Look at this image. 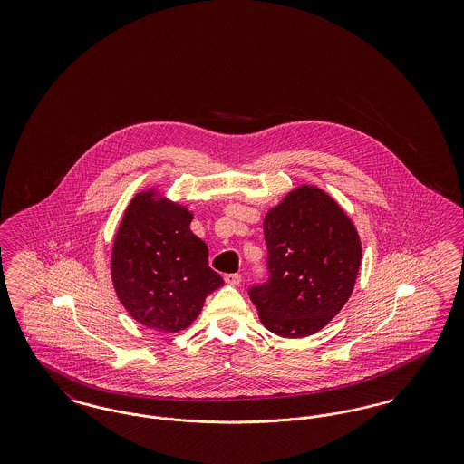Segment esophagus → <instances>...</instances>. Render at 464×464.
I'll return each mask as SVG.
<instances>
[{
    "mask_svg": "<svg viewBox=\"0 0 464 464\" xmlns=\"http://www.w3.org/2000/svg\"><path fill=\"white\" fill-rule=\"evenodd\" d=\"M224 282L229 284V285H240L242 284V276L238 273H233V275H226L224 276Z\"/></svg>",
    "mask_w": 464,
    "mask_h": 464,
    "instance_id": "esophagus-1",
    "label": "esophagus"
}]
</instances>
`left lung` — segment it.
<instances>
[{
	"instance_id": "1",
	"label": "left lung",
	"mask_w": 464,
	"mask_h": 464,
	"mask_svg": "<svg viewBox=\"0 0 464 464\" xmlns=\"http://www.w3.org/2000/svg\"><path fill=\"white\" fill-rule=\"evenodd\" d=\"M269 280L248 290L266 329L282 337L322 331L348 303L362 242L344 208L303 184L266 212Z\"/></svg>"
}]
</instances>
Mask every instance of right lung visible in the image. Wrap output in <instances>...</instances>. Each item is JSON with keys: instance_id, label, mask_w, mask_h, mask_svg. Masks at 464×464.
Returning a JSON list of instances; mask_svg holds the SVG:
<instances>
[{"instance_id": "1", "label": "right lung", "mask_w": 464, "mask_h": 464, "mask_svg": "<svg viewBox=\"0 0 464 464\" xmlns=\"http://www.w3.org/2000/svg\"><path fill=\"white\" fill-rule=\"evenodd\" d=\"M193 212L158 186L137 193L125 208L111 250L112 287L135 322L176 334L188 329L208 294L222 287L208 248L189 229Z\"/></svg>"}]
</instances>
